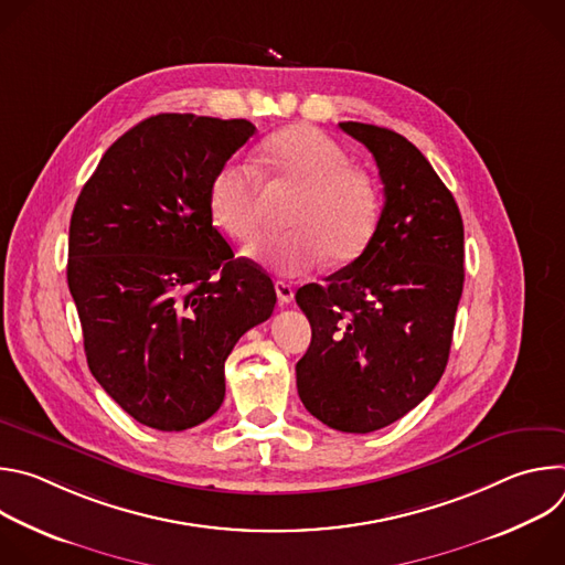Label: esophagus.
Returning <instances> with one entry per match:
<instances>
[{"mask_svg": "<svg viewBox=\"0 0 565 565\" xmlns=\"http://www.w3.org/2000/svg\"><path fill=\"white\" fill-rule=\"evenodd\" d=\"M275 290H277V297H279L281 303H290V301L295 299V290H292V286L286 284V281H277V284H275Z\"/></svg>", "mask_w": 565, "mask_h": 565, "instance_id": "34e87169", "label": "esophagus"}]
</instances>
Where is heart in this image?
Instances as JSON below:
<instances>
[{
    "instance_id": "1",
    "label": "heart",
    "mask_w": 565,
    "mask_h": 565,
    "mask_svg": "<svg viewBox=\"0 0 565 565\" xmlns=\"http://www.w3.org/2000/svg\"><path fill=\"white\" fill-rule=\"evenodd\" d=\"M262 177L273 188L297 190L290 234L266 241L264 262L281 277H297L327 257L335 266L355 262L371 244L380 223L375 181L351 168L347 151L324 131L290 125L262 142ZM214 223L241 244H255L264 232L266 196L257 172L230 158L216 168L207 188Z\"/></svg>"
}]
</instances>
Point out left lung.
Segmentation results:
<instances>
[{"label":"left lung","mask_w":565,"mask_h":565,"mask_svg":"<svg viewBox=\"0 0 565 565\" xmlns=\"http://www.w3.org/2000/svg\"><path fill=\"white\" fill-rule=\"evenodd\" d=\"M340 127L373 153L384 207L355 262L297 290L312 340L295 371L317 420L369 434L418 407L445 373L465 232L451 192L416 145L375 125Z\"/></svg>","instance_id":"obj_1"}]
</instances>
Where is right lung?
Returning <instances> with one entry per match:
<instances>
[{
  "mask_svg": "<svg viewBox=\"0 0 565 565\" xmlns=\"http://www.w3.org/2000/svg\"><path fill=\"white\" fill-rule=\"evenodd\" d=\"M255 134L158 114L122 134L79 192L66 281L98 384L140 425L183 431L225 395V360L275 308L273 279L212 225L216 168Z\"/></svg>",
  "mask_w": 565,
  "mask_h": 565,
  "instance_id": "1",
  "label": "right lung"
}]
</instances>
